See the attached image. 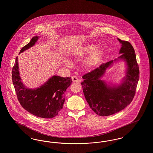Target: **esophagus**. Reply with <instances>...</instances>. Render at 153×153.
<instances>
[{
  "instance_id": "1",
  "label": "esophagus",
  "mask_w": 153,
  "mask_h": 153,
  "mask_svg": "<svg viewBox=\"0 0 153 153\" xmlns=\"http://www.w3.org/2000/svg\"><path fill=\"white\" fill-rule=\"evenodd\" d=\"M72 80L73 82H79L80 81L79 79L77 78V77H76V76H72Z\"/></svg>"
}]
</instances>
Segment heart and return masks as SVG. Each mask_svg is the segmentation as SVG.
<instances>
[{"label":"heart","mask_w":153,"mask_h":153,"mask_svg":"<svg viewBox=\"0 0 153 153\" xmlns=\"http://www.w3.org/2000/svg\"><path fill=\"white\" fill-rule=\"evenodd\" d=\"M96 48V46L94 45H86L85 46L81 47L78 51H75L73 54V57L76 59L82 58L91 53L88 58L87 63L88 66H93L100 62L103 56V51L102 49L95 50Z\"/></svg>","instance_id":"heart-1"}]
</instances>
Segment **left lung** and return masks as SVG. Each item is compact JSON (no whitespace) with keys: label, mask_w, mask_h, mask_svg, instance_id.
Masks as SVG:
<instances>
[{"label":"left lung","mask_w":153,"mask_h":153,"mask_svg":"<svg viewBox=\"0 0 153 153\" xmlns=\"http://www.w3.org/2000/svg\"><path fill=\"white\" fill-rule=\"evenodd\" d=\"M122 44L119 57L127 64L126 77L122 85L110 87L100 79L105 70L113 63L110 61L82 76L83 92L90 108L102 117L112 115L129 105L135 94L139 78V69L135 51L129 42L118 39Z\"/></svg>","instance_id":"8db88e82"}]
</instances>
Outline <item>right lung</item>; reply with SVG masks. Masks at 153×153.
Listing matches in <instances>:
<instances>
[{"instance_id": "1", "label": "right lung", "mask_w": 153, "mask_h": 153, "mask_svg": "<svg viewBox=\"0 0 153 153\" xmlns=\"http://www.w3.org/2000/svg\"><path fill=\"white\" fill-rule=\"evenodd\" d=\"M38 39V36L33 37L29 44L22 48L19 53L33 46ZM12 80L22 107L33 115L46 119L56 117L62 109L66 90L72 83L71 77L54 76L41 87L27 89L21 81L17 57L12 69Z\"/></svg>"}]
</instances>
